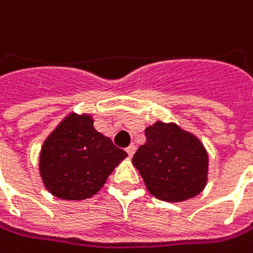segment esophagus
<instances>
[{"label": "esophagus", "mask_w": 253, "mask_h": 253, "mask_svg": "<svg viewBox=\"0 0 253 253\" xmlns=\"http://www.w3.org/2000/svg\"><path fill=\"white\" fill-rule=\"evenodd\" d=\"M135 151H136V146L135 145H129L126 148V154H128L129 157H132L133 154H135Z\"/></svg>", "instance_id": "esophagus-1"}]
</instances>
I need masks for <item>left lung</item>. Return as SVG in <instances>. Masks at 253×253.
<instances>
[{"label": "left lung", "mask_w": 253, "mask_h": 253, "mask_svg": "<svg viewBox=\"0 0 253 253\" xmlns=\"http://www.w3.org/2000/svg\"><path fill=\"white\" fill-rule=\"evenodd\" d=\"M146 142L132 158L151 195L182 202L201 194L208 182V152L194 133L157 121L145 129Z\"/></svg>", "instance_id": "1"}]
</instances>
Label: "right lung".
<instances>
[{"instance_id": "1", "label": "right lung", "mask_w": 253, "mask_h": 253, "mask_svg": "<svg viewBox=\"0 0 253 253\" xmlns=\"http://www.w3.org/2000/svg\"><path fill=\"white\" fill-rule=\"evenodd\" d=\"M128 154L94 128L88 114L72 112L45 139L40 175L59 199L83 201L95 195Z\"/></svg>"}]
</instances>
